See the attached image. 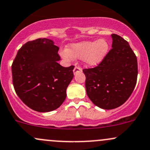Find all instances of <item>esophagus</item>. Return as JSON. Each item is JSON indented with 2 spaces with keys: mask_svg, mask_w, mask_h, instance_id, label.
Instances as JSON below:
<instances>
[{
  "mask_svg": "<svg viewBox=\"0 0 150 150\" xmlns=\"http://www.w3.org/2000/svg\"><path fill=\"white\" fill-rule=\"evenodd\" d=\"M82 72V69L80 68V67H75V68H74V70H73L74 75H76L77 73H78V72Z\"/></svg>",
  "mask_w": 150,
  "mask_h": 150,
  "instance_id": "34e87169",
  "label": "esophagus"
}]
</instances>
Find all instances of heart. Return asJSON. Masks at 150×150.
I'll return each mask as SVG.
<instances>
[{
    "instance_id": "obj_1",
    "label": "heart",
    "mask_w": 150,
    "mask_h": 150,
    "mask_svg": "<svg viewBox=\"0 0 150 150\" xmlns=\"http://www.w3.org/2000/svg\"><path fill=\"white\" fill-rule=\"evenodd\" d=\"M108 43L104 39L96 41H83L78 43L72 44L68 50L59 52L61 57L66 61L72 59H83L88 66H96L103 61L108 53Z\"/></svg>"
}]
</instances>
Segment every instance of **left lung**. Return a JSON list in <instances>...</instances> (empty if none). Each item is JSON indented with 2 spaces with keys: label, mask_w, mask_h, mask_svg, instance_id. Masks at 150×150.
<instances>
[{
  "label": "left lung",
  "mask_w": 150,
  "mask_h": 150,
  "mask_svg": "<svg viewBox=\"0 0 150 150\" xmlns=\"http://www.w3.org/2000/svg\"><path fill=\"white\" fill-rule=\"evenodd\" d=\"M112 49L98 66L84 69L86 88L99 108L113 109L125 103L133 92L138 74L137 59L129 43L112 34Z\"/></svg>",
  "instance_id": "left-lung-1"
}]
</instances>
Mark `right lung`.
Here are the masks:
<instances>
[{
    "mask_svg": "<svg viewBox=\"0 0 150 150\" xmlns=\"http://www.w3.org/2000/svg\"><path fill=\"white\" fill-rule=\"evenodd\" d=\"M58 50L52 40L40 38L23 45L13 62L16 93L28 107L38 112L59 108L73 78L74 66H61Z\"/></svg>",
    "mask_w": 150,
    "mask_h": 150,
    "instance_id": "1",
    "label": "right lung"
}]
</instances>
